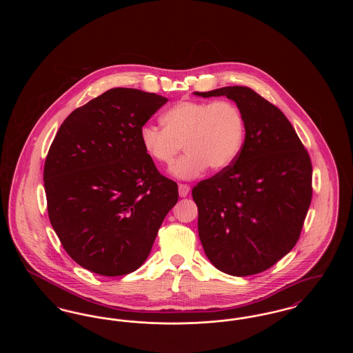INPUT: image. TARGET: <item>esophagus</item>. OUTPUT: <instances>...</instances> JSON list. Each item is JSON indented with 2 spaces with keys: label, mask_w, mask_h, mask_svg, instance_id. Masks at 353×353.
<instances>
[{
  "label": "esophagus",
  "mask_w": 353,
  "mask_h": 353,
  "mask_svg": "<svg viewBox=\"0 0 353 353\" xmlns=\"http://www.w3.org/2000/svg\"><path fill=\"white\" fill-rule=\"evenodd\" d=\"M190 192V186L186 184H179V193L181 197H186Z\"/></svg>",
  "instance_id": "34e87169"
}]
</instances>
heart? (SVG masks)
I'll list each match as a JSON object with an SVG mask.
<instances>
[{"label":"heart","instance_id":"obj_1","mask_svg":"<svg viewBox=\"0 0 353 353\" xmlns=\"http://www.w3.org/2000/svg\"><path fill=\"white\" fill-rule=\"evenodd\" d=\"M163 127L145 123L140 143L153 161L170 165L185 147L186 153L172 167L173 176L190 180L209 168L222 170L234 163L245 139V118L234 101H183L167 110Z\"/></svg>","mask_w":353,"mask_h":353}]
</instances>
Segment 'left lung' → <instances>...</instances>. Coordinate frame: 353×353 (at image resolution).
Returning <instances> with one entry per match:
<instances>
[{
    "mask_svg": "<svg viewBox=\"0 0 353 353\" xmlns=\"http://www.w3.org/2000/svg\"><path fill=\"white\" fill-rule=\"evenodd\" d=\"M196 95L236 103L245 141L234 163L192 189L209 261L234 276L274 266L298 242L312 199V164L299 136L272 103L250 87Z\"/></svg>",
    "mask_w": 353,
    "mask_h": 353,
    "instance_id": "8db88e82",
    "label": "left lung"
}]
</instances>
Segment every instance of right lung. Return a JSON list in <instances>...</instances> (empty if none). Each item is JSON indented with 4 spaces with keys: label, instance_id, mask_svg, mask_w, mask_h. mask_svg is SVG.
I'll return each mask as SVG.
<instances>
[{
    "label": "right lung",
    "instance_id": "1",
    "mask_svg": "<svg viewBox=\"0 0 353 353\" xmlns=\"http://www.w3.org/2000/svg\"><path fill=\"white\" fill-rule=\"evenodd\" d=\"M167 98L111 88L74 110L43 168L48 213L63 249L84 269L120 276L139 269L179 200L140 143V128Z\"/></svg>",
    "mask_w": 353,
    "mask_h": 353
}]
</instances>
